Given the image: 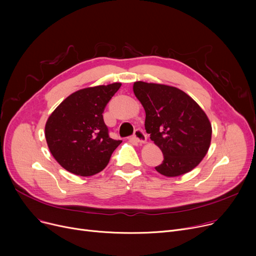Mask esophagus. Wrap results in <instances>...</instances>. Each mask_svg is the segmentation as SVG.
<instances>
[{
    "label": "esophagus",
    "mask_w": 256,
    "mask_h": 256,
    "mask_svg": "<svg viewBox=\"0 0 256 256\" xmlns=\"http://www.w3.org/2000/svg\"><path fill=\"white\" fill-rule=\"evenodd\" d=\"M134 139L137 140V142H139L140 144H143L146 142L147 137L145 135V132H143V130H136L135 132H134Z\"/></svg>",
    "instance_id": "1"
}]
</instances>
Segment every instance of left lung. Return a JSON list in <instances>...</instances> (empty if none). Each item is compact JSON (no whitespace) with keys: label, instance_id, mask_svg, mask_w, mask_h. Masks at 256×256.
I'll return each mask as SVG.
<instances>
[{"label":"left lung","instance_id":"1","mask_svg":"<svg viewBox=\"0 0 256 256\" xmlns=\"http://www.w3.org/2000/svg\"><path fill=\"white\" fill-rule=\"evenodd\" d=\"M132 90L146 113L145 130L164 154L156 170L176 178L198 166L212 140V124L199 104L182 90L168 85L138 80Z\"/></svg>","mask_w":256,"mask_h":256}]
</instances>
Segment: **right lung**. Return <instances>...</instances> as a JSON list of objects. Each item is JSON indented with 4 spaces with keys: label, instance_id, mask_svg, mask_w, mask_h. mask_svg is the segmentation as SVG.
I'll return each mask as SVG.
<instances>
[{
    "label": "right lung",
    "instance_id": "add662e5",
    "mask_svg": "<svg viewBox=\"0 0 256 256\" xmlns=\"http://www.w3.org/2000/svg\"><path fill=\"white\" fill-rule=\"evenodd\" d=\"M121 83L78 90L67 96L46 124L48 150L67 171L91 176L106 168L122 142L109 137L102 113Z\"/></svg>",
    "mask_w": 256,
    "mask_h": 256
}]
</instances>
